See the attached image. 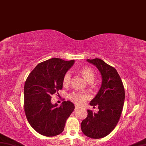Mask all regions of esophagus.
<instances>
[{
	"mask_svg": "<svg viewBox=\"0 0 146 146\" xmlns=\"http://www.w3.org/2000/svg\"><path fill=\"white\" fill-rule=\"evenodd\" d=\"M79 108H80V107H79L78 106L75 105V110H76H76H78Z\"/></svg>",
	"mask_w": 146,
	"mask_h": 146,
	"instance_id": "34e87169",
	"label": "esophagus"
}]
</instances>
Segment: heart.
Returning <instances> with one entry per match:
<instances>
[{
    "instance_id": "obj_1",
    "label": "heart",
    "mask_w": 146,
    "mask_h": 146,
    "mask_svg": "<svg viewBox=\"0 0 146 146\" xmlns=\"http://www.w3.org/2000/svg\"><path fill=\"white\" fill-rule=\"evenodd\" d=\"M80 73L82 76L86 80L91 83L94 81L95 78V74L92 68L89 67H82L80 70ZM71 75L70 72H67L63 78V84L64 86H67L70 82ZM69 98L74 103L78 105H80L85 102V101L89 98V95L86 93L82 92H74L69 95Z\"/></svg>"
}]
</instances>
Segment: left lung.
I'll return each instance as SVG.
<instances>
[{
  "instance_id": "obj_1",
  "label": "left lung",
  "mask_w": 146,
  "mask_h": 146,
  "mask_svg": "<svg viewBox=\"0 0 146 146\" xmlns=\"http://www.w3.org/2000/svg\"><path fill=\"white\" fill-rule=\"evenodd\" d=\"M100 71L102 81L97 95L90 102L92 106H97L99 111L95 113L87 110L88 116L82 120L81 130L92 139L107 136L117 125L123 111L125 97V88L117 70L102 60L88 59Z\"/></svg>"
}]
</instances>
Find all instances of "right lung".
Here are the masks:
<instances>
[{"label": "right lung", "instance_id": "obj_1", "mask_svg": "<svg viewBox=\"0 0 146 146\" xmlns=\"http://www.w3.org/2000/svg\"><path fill=\"white\" fill-rule=\"evenodd\" d=\"M74 64L53 58L38 64L27 78L24 86V110L34 130L44 136L53 137L64 130L66 121L75 106L64 101L60 107L51 104V96L62 89L63 78Z\"/></svg>", "mask_w": 146, "mask_h": 146}]
</instances>
